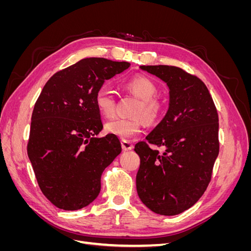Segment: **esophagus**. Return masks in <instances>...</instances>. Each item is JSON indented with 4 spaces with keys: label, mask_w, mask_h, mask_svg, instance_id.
I'll return each mask as SVG.
<instances>
[{
    "label": "esophagus",
    "mask_w": 251,
    "mask_h": 251,
    "mask_svg": "<svg viewBox=\"0 0 251 251\" xmlns=\"http://www.w3.org/2000/svg\"><path fill=\"white\" fill-rule=\"evenodd\" d=\"M121 147H123L124 151H131L134 149V144L127 140H123L121 141Z\"/></svg>",
    "instance_id": "esophagus-1"
}]
</instances>
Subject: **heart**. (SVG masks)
Wrapping results in <instances>:
<instances>
[{
  "label": "heart",
  "mask_w": 251,
  "mask_h": 251,
  "mask_svg": "<svg viewBox=\"0 0 251 251\" xmlns=\"http://www.w3.org/2000/svg\"><path fill=\"white\" fill-rule=\"evenodd\" d=\"M126 88L131 91L141 100L135 115L142 117L148 123H156L160 118L163 112V103L159 98L155 97L157 94V87L154 81L147 76H134L126 82ZM95 107L101 115L112 117L115 114L116 98L113 91L102 86L96 91L94 96ZM142 128V120L140 118H120L116 117L109 120L104 126V131L108 134L116 136L120 139H130L138 135Z\"/></svg>",
  "instance_id": "b5f03b06"
}]
</instances>
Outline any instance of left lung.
<instances>
[{
  "label": "left lung",
  "instance_id": "8db88e82",
  "mask_svg": "<svg viewBox=\"0 0 251 251\" xmlns=\"http://www.w3.org/2000/svg\"><path fill=\"white\" fill-rule=\"evenodd\" d=\"M169 88L165 116L135 151L140 157L136 188L142 203L162 216L191 208L206 189L219 155V118L204 82L174 66H140Z\"/></svg>",
  "mask_w": 251,
  "mask_h": 251
}]
</instances>
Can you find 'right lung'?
Here are the masks:
<instances>
[{
	"mask_svg": "<svg viewBox=\"0 0 251 251\" xmlns=\"http://www.w3.org/2000/svg\"><path fill=\"white\" fill-rule=\"evenodd\" d=\"M128 67L126 62L83 58L53 75L37 98L28 157L41 191L60 209L92 203L102 172L121 153L116 136L97 137L103 126L94 96L104 80Z\"/></svg>",
	"mask_w": 251,
	"mask_h": 251,
	"instance_id": "1",
	"label": "right lung"
}]
</instances>
